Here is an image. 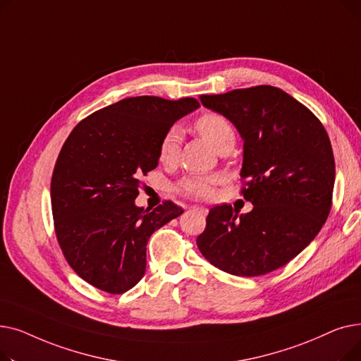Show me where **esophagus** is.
I'll return each mask as SVG.
<instances>
[{
    "mask_svg": "<svg viewBox=\"0 0 361 361\" xmlns=\"http://www.w3.org/2000/svg\"><path fill=\"white\" fill-rule=\"evenodd\" d=\"M192 209L202 214V215H207V207H204V206H193Z\"/></svg>",
    "mask_w": 361,
    "mask_h": 361,
    "instance_id": "obj_1",
    "label": "esophagus"
}]
</instances>
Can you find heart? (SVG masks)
<instances>
[{"mask_svg": "<svg viewBox=\"0 0 361 361\" xmlns=\"http://www.w3.org/2000/svg\"><path fill=\"white\" fill-rule=\"evenodd\" d=\"M195 128L199 135L209 142V145L216 150L221 152L225 149H233L235 143V131L231 123L226 120L221 114L216 112H204L200 116L196 123ZM181 143V130L178 127L168 128L158 145V159L164 165H173L180 152ZM222 178L216 174L211 176H202L195 174L188 176L180 180L176 185V190L187 197L193 199H209L215 193V185H218Z\"/></svg>", "mask_w": 361, "mask_h": 361, "instance_id": "b5f03b06", "label": "heart"}]
</instances>
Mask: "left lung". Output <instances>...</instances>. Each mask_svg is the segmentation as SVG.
I'll list each match as a JSON object with an SVG mask.
<instances>
[{
	"label": "left lung",
	"instance_id": "1",
	"mask_svg": "<svg viewBox=\"0 0 361 361\" xmlns=\"http://www.w3.org/2000/svg\"><path fill=\"white\" fill-rule=\"evenodd\" d=\"M238 130L241 195L249 214L215 206L197 237L206 260L237 276H259L287 264L324 226L332 204L335 161L328 133L314 114L278 87L262 85L200 94Z\"/></svg>",
	"mask_w": 361,
	"mask_h": 361
}]
</instances>
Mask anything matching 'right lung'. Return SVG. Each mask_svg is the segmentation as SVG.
Instances as JSON below:
<instances>
[{"mask_svg": "<svg viewBox=\"0 0 361 361\" xmlns=\"http://www.w3.org/2000/svg\"><path fill=\"white\" fill-rule=\"evenodd\" d=\"M200 104L195 98H126L82 120L64 142L51 180L55 235L90 286L123 294L143 278L146 244L183 214L171 200L136 206L140 177L158 165L164 133Z\"/></svg>", "mask_w": 361, "mask_h": 361, "instance_id": "obj_1", "label": "right lung"}]
</instances>
